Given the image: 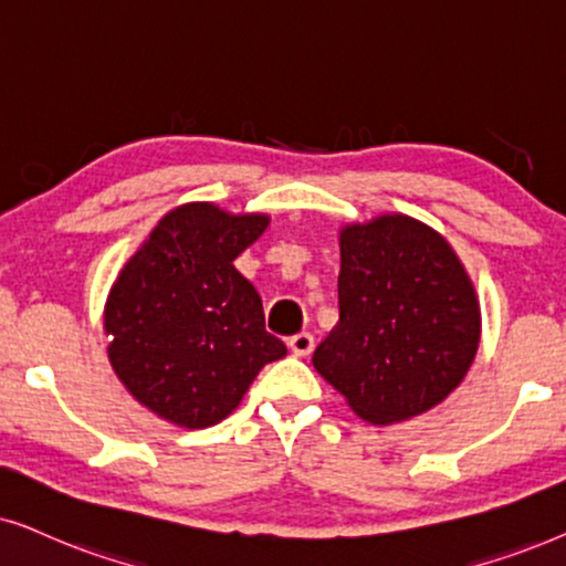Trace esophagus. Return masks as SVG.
<instances>
[{
    "mask_svg": "<svg viewBox=\"0 0 566 566\" xmlns=\"http://www.w3.org/2000/svg\"><path fill=\"white\" fill-rule=\"evenodd\" d=\"M313 346H315V342H313V336L307 334V331L290 338V349H292V354H295V357H307V354L313 352Z\"/></svg>",
    "mask_w": 566,
    "mask_h": 566,
    "instance_id": "34e87169",
    "label": "esophagus"
}]
</instances>
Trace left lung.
<instances>
[{"label":"left lung","mask_w":566,"mask_h":566,"mask_svg":"<svg viewBox=\"0 0 566 566\" xmlns=\"http://www.w3.org/2000/svg\"><path fill=\"white\" fill-rule=\"evenodd\" d=\"M338 323L313 367L370 424L434 409L476 357L481 307L453 245L388 212L338 230Z\"/></svg>","instance_id":"1"}]
</instances>
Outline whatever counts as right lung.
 <instances>
[{"instance_id": "obj_1", "label": "right lung", "mask_w": 566, "mask_h": 566, "mask_svg": "<svg viewBox=\"0 0 566 566\" xmlns=\"http://www.w3.org/2000/svg\"><path fill=\"white\" fill-rule=\"evenodd\" d=\"M269 214L188 201L155 224L108 292L103 328L124 388L170 424L212 427L287 346L263 328L259 292L235 269Z\"/></svg>"}]
</instances>
